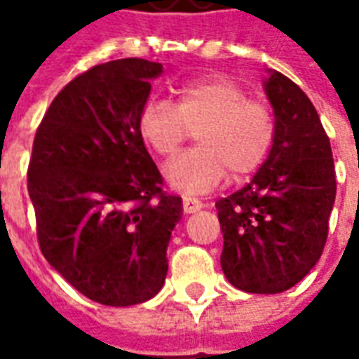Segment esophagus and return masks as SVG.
Segmentation results:
<instances>
[{
  "label": "esophagus",
  "instance_id": "obj_1",
  "mask_svg": "<svg viewBox=\"0 0 359 359\" xmlns=\"http://www.w3.org/2000/svg\"><path fill=\"white\" fill-rule=\"evenodd\" d=\"M202 208V202L196 200V198H184L182 200V210H184V213H196V211H200Z\"/></svg>",
  "mask_w": 359,
  "mask_h": 359
}]
</instances>
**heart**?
<instances>
[{
  "mask_svg": "<svg viewBox=\"0 0 359 359\" xmlns=\"http://www.w3.org/2000/svg\"><path fill=\"white\" fill-rule=\"evenodd\" d=\"M196 148L172 157L163 177L172 190L198 194L215 188L226 172L238 180L264 163L275 138V115L267 103L231 79L203 76L177 90V105L149 97L138 117L142 140L157 156H172L195 128Z\"/></svg>",
  "mask_w": 359,
  "mask_h": 359,
  "instance_id": "1",
  "label": "heart"
}]
</instances>
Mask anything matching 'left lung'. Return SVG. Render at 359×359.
Masks as SVG:
<instances>
[{"mask_svg": "<svg viewBox=\"0 0 359 359\" xmlns=\"http://www.w3.org/2000/svg\"><path fill=\"white\" fill-rule=\"evenodd\" d=\"M264 90L275 115L269 156L246 187L215 208L229 283L244 292L278 294L323 254L337 179L331 142L308 95L271 69Z\"/></svg>", "mask_w": 359, "mask_h": 359, "instance_id": "8db88e82", "label": "left lung"}]
</instances>
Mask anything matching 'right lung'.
<instances>
[{
	"instance_id": "obj_1",
	"label": "right lung",
	"mask_w": 359,
	"mask_h": 359,
	"mask_svg": "<svg viewBox=\"0 0 359 359\" xmlns=\"http://www.w3.org/2000/svg\"><path fill=\"white\" fill-rule=\"evenodd\" d=\"M148 59L92 67L51 102L36 130L28 194L48 264L81 294L125 308L154 298L167 277V246L182 200L163 179L138 133Z\"/></svg>"
}]
</instances>
